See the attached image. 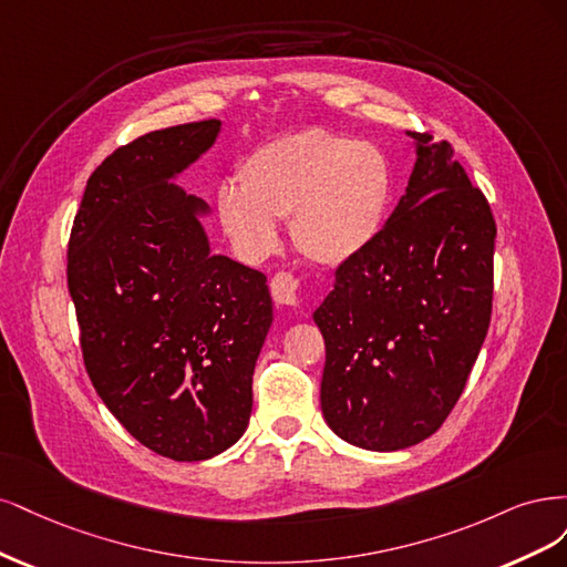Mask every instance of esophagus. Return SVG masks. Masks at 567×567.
<instances>
[{"label":"esophagus","mask_w":567,"mask_h":567,"mask_svg":"<svg viewBox=\"0 0 567 567\" xmlns=\"http://www.w3.org/2000/svg\"><path fill=\"white\" fill-rule=\"evenodd\" d=\"M270 295L280 308H291L299 301V280L289 272H278L276 278L270 280Z\"/></svg>","instance_id":"esophagus-1"}]
</instances>
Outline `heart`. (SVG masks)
I'll return each instance as SVG.
<instances>
[{
    "mask_svg": "<svg viewBox=\"0 0 567 567\" xmlns=\"http://www.w3.org/2000/svg\"><path fill=\"white\" fill-rule=\"evenodd\" d=\"M240 186L216 190V216L240 257L261 261L280 245V218L306 259L341 266L368 251L386 224L393 169L374 143L303 130L251 151Z\"/></svg>",
    "mask_w": 567,
    "mask_h": 567,
    "instance_id": "b5f03b06",
    "label": "heart"
}]
</instances>
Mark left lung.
<instances>
[{"mask_svg": "<svg viewBox=\"0 0 567 567\" xmlns=\"http://www.w3.org/2000/svg\"><path fill=\"white\" fill-rule=\"evenodd\" d=\"M414 169L377 243L341 264L313 313L324 339L320 408L372 452L433 435L460 400L492 313L495 218L447 141L408 132Z\"/></svg>", "mask_w": 567, "mask_h": 567, "instance_id": "1", "label": "left lung"}]
</instances>
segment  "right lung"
Segmentation results:
<instances>
[{
  "instance_id": "1",
  "label": "right lung",
  "mask_w": 567,
  "mask_h": 567,
  "mask_svg": "<svg viewBox=\"0 0 567 567\" xmlns=\"http://www.w3.org/2000/svg\"><path fill=\"white\" fill-rule=\"evenodd\" d=\"M221 120L151 132L86 181L68 247L91 383L141 445L205 462L240 441L272 324L266 276L212 254L205 199L176 181Z\"/></svg>"
}]
</instances>
